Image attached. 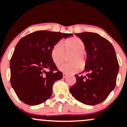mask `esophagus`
Listing matches in <instances>:
<instances>
[{
	"mask_svg": "<svg viewBox=\"0 0 127 127\" xmlns=\"http://www.w3.org/2000/svg\"><path fill=\"white\" fill-rule=\"evenodd\" d=\"M67 74H65V73H63V77L64 78H66V77H67Z\"/></svg>",
	"mask_w": 127,
	"mask_h": 127,
	"instance_id": "obj_1",
	"label": "esophagus"
}]
</instances>
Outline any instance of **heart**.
Instances as JSON below:
<instances>
[{
    "label": "heart",
    "mask_w": 127,
    "mask_h": 127,
    "mask_svg": "<svg viewBox=\"0 0 127 127\" xmlns=\"http://www.w3.org/2000/svg\"><path fill=\"white\" fill-rule=\"evenodd\" d=\"M85 42L77 36L70 37L61 42L56 44L52 49L50 56L53 62L56 65L61 64L64 60L65 52H74L70 56V62L60 65L59 69L66 74H72L83 69L88 63V57L84 50Z\"/></svg>",
    "instance_id": "heart-1"
}]
</instances>
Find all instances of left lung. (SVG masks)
<instances>
[{
	"mask_svg": "<svg viewBox=\"0 0 127 127\" xmlns=\"http://www.w3.org/2000/svg\"><path fill=\"white\" fill-rule=\"evenodd\" d=\"M76 35L85 42L88 63L81 72L86 75H75L77 81L70 92L85 105L99 104L116 86L119 63L115 50L108 40L97 33L83 32Z\"/></svg>",
	"mask_w": 127,
	"mask_h": 127,
	"instance_id": "1",
	"label": "left lung"
}]
</instances>
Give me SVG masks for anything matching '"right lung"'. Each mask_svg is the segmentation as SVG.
<instances>
[{"label": "right lung", "mask_w": 127, "mask_h": 127, "mask_svg": "<svg viewBox=\"0 0 127 127\" xmlns=\"http://www.w3.org/2000/svg\"><path fill=\"white\" fill-rule=\"evenodd\" d=\"M72 35L40 30L19 40L10 60V82L22 102L33 106L50 98L54 82L63 78L50 52L60 39Z\"/></svg>", "instance_id": "1"}]
</instances>
